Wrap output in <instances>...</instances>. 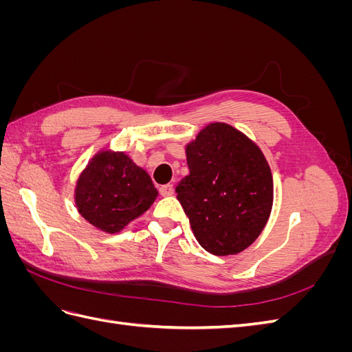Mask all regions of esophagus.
I'll return each mask as SVG.
<instances>
[{
    "mask_svg": "<svg viewBox=\"0 0 352 352\" xmlns=\"http://www.w3.org/2000/svg\"><path fill=\"white\" fill-rule=\"evenodd\" d=\"M158 190L162 197H170V195H173V185H163Z\"/></svg>",
    "mask_w": 352,
    "mask_h": 352,
    "instance_id": "1",
    "label": "esophagus"
}]
</instances>
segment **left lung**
Instances as JSON below:
<instances>
[{
	"label": "left lung",
	"instance_id": "obj_1",
	"mask_svg": "<svg viewBox=\"0 0 352 352\" xmlns=\"http://www.w3.org/2000/svg\"><path fill=\"white\" fill-rule=\"evenodd\" d=\"M189 175L177 199L199 245L232 255L260 236L273 206V177L260 148L226 123H211L186 145Z\"/></svg>",
	"mask_w": 352,
	"mask_h": 352
}]
</instances>
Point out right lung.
Listing matches in <instances>:
<instances>
[{
  "label": "right lung",
  "mask_w": 352,
  "mask_h": 352,
  "mask_svg": "<svg viewBox=\"0 0 352 352\" xmlns=\"http://www.w3.org/2000/svg\"><path fill=\"white\" fill-rule=\"evenodd\" d=\"M157 194L151 177L124 153L101 151L79 176L74 201L92 226L116 233L144 214Z\"/></svg>",
  "instance_id": "1"
}]
</instances>
